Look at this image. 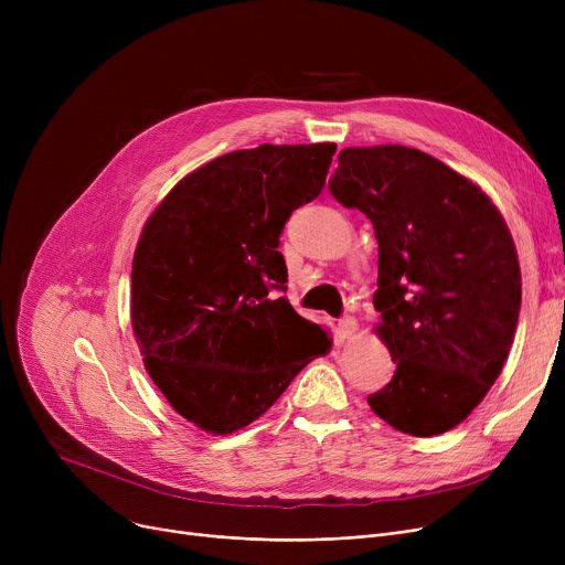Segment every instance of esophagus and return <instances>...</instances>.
I'll return each mask as SVG.
<instances>
[{
	"instance_id": "1",
	"label": "esophagus",
	"mask_w": 565,
	"mask_h": 565,
	"mask_svg": "<svg viewBox=\"0 0 565 565\" xmlns=\"http://www.w3.org/2000/svg\"><path fill=\"white\" fill-rule=\"evenodd\" d=\"M358 330H360V324H358V320H354L352 316L341 318L339 320V330H337V343H343V341L352 339L354 334H358Z\"/></svg>"
}]
</instances>
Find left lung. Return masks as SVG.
I'll use <instances>...</instances> for the list:
<instances>
[{
  "mask_svg": "<svg viewBox=\"0 0 565 565\" xmlns=\"http://www.w3.org/2000/svg\"><path fill=\"white\" fill-rule=\"evenodd\" d=\"M330 190L375 228V334L396 373L371 409L414 437L456 428L490 392L518 328L507 220L467 175L401 143L343 148Z\"/></svg>",
  "mask_w": 565,
  "mask_h": 565,
  "instance_id": "1",
  "label": "left lung"
}]
</instances>
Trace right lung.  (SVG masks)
<instances>
[{
    "instance_id": "right-lung-1",
    "label": "right lung",
    "mask_w": 565,
    "mask_h": 565,
    "mask_svg": "<svg viewBox=\"0 0 565 565\" xmlns=\"http://www.w3.org/2000/svg\"><path fill=\"white\" fill-rule=\"evenodd\" d=\"M337 143L245 148L178 181L132 258L130 320L146 373L199 430L231 435L270 409L332 350L273 288L288 281L279 235L313 201Z\"/></svg>"
}]
</instances>
